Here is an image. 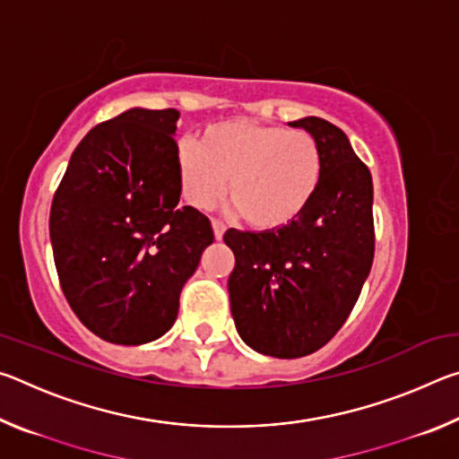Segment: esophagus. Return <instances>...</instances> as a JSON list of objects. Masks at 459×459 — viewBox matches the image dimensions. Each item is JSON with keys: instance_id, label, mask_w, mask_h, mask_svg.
<instances>
[{"instance_id": "1", "label": "esophagus", "mask_w": 459, "mask_h": 459, "mask_svg": "<svg viewBox=\"0 0 459 459\" xmlns=\"http://www.w3.org/2000/svg\"><path fill=\"white\" fill-rule=\"evenodd\" d=\"M212 230H214V238L221 240L222 235H224V230H227V224H224L219 219H212Z\"/></svg>"}]
</instances>
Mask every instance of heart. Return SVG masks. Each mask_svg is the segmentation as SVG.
<instances>
[{
  "label": "heart",
  "mask_w": 459,
  "mask_h": 459,
  "mask_svg": "<svg viewBox=\"0 0 459 459\" xmlns=\"http://www.w3.org/2000/svg\"><path fill=\"white\" fill-rule=\"evenodd\" d=\"M324 174L322 147L307 131L253 121L216 123L178 152L184 198L211 208L229 198L247 224L275 230L306 212Z\"/></svg>",
  "instance_id": "heart-1"
}]
</instances>
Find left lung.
<instances>
[{
    "mask_svg": "<svg viewBox=\"0 0 459 459\" xmlns=\"http://www.w3.org/2000/svg\"><path fill=\"white\" fill-rule=\"evenodd\" d=\"M322 147L320 188L283 229H229L235 253L230 312L248 346L275 359H299L336 336L375 259L372 178L340 127L320 117L291 123Z\"/></svg>",
    "mask_w": 459,
    "mask_h": 459,
    "instance_id": "8db88e82",
    "label": "left lung"
}]
</instances>
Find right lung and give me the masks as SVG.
<instances>
[{
  "label": "right lung",
  "instance_id": "add662e5",
  "mask_svg": "<svg viewBox=\"0 0 459 459\" xmlns=\"http://www.w3.org/2000/svg\"><path fill=\"white\" fill-rule=\"evenodd\" d=\"M176 108H129L76 145L54 192L50 240L76 317L113 344L172 328L180 291L214 240L208 216L180 206Z\"/></svg>",
  "mask_w": 459,
  "mask_h": 459
}]
</instances>
